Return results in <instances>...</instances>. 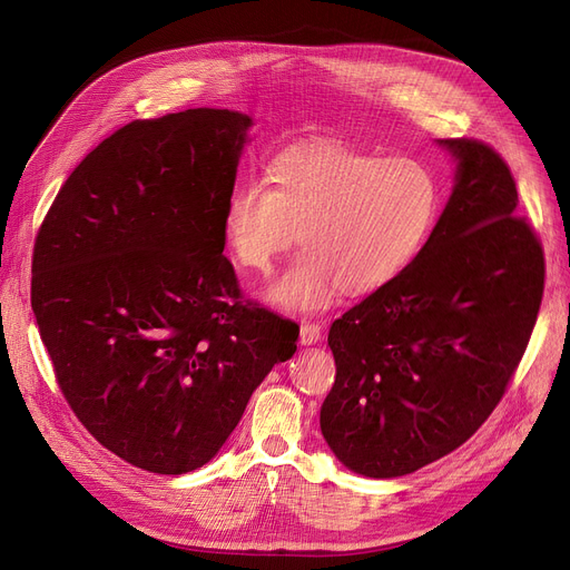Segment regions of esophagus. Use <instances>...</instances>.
Returning a JSON list of instances; mask_svg holds the SVG:
<instances>
[{"label": "esophagus", "instance_id": "34e87169", "mask_svg": "<svg viewBox=\"0 0 570 570\" xmlns=\"http://www.w3.org/2000/svg\"><path fill=\"white\" fill-rule=\"evenodd\" d=\"M321 340V325L318 323H303L301 325V344L309 346Z\"/></svg>", "mask_w": 570, "mask_h": 570}]
</instances>
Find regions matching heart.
Masks as SVG:
<instances>
[{
	"label": "heart",
	"mask_w": 570,
	"mask_h": 570,
	"mask_svg": "<svg viewBox=\"0 0 570 570\" xmlns=\"http://www.w3.org/2000/svg\"><path fill=\"white\" fill-rule=\"evenodd\" d=\"M224 205L222 233L239 267L267 275L295 243L297 254L267 286V303L288 314H316L337 295H367L423 252L439 213L441 187L423 161L346 145L282 153Z\"/></svg>",
	"instance_id": "1"
}]
</instances>
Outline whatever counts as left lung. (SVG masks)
I'll use <instances>...</instances> for the list:
<instances>
[{
    "label": "left lung",
    "instance_id": "obj_1",
    "mask_svg": "<svg viewBox=\"0 0 570 570\" xmlns=\"http://www.w3.org/2000/svg\"><path fill=\"white\" fill-rule=\"evenodd\" d=\"M455 187L423 252L331 325L337 365L321 432L337 460L397 478L453 453L501 402L546 286L541 239L494 147L439 140Z\"/></svg>",
    "mask_w": 570,
    "mask_h": 570
}]
</instances>
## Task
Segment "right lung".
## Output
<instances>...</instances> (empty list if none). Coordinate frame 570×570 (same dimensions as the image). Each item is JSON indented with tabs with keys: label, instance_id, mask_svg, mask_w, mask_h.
Returning a JSON list of instances; mask_svg holds the SVG:
<instances>
[{
	"label": "right lung",
	"instance_id": "1",
	"mask_svg": "<svg viewBox=\"0 0 570 570\" xmlns=\"http://www.w3.org/2000/svg\"><path fill=\"white\" fill-rule=\"evenodd\" d=\"M252 117L189 108L99 142L55 196L32 309L59 391L125 462L213 460L301 327L243 301L222 217Z\"/></svg>",
	"mask_w": 570,
	"mask_h": 570
}]
</instances>
